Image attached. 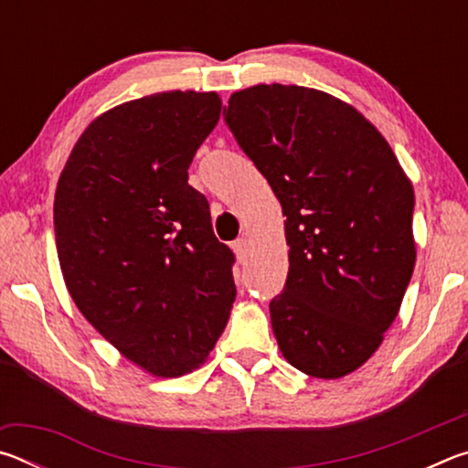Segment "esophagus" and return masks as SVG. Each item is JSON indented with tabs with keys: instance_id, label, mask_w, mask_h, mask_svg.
Returning <instances> with one entry per match:
<instances>
[{
	"instance_id": "obj_1",
	"label": "esophagus",
	"mask_w": 468,
	"mask_h": 468,
	"mask_svg": "<svg viewBox=\"0 0 468 468\" xmlns=\"http://www.w3.org/2000/svg\"><path fill=\"white\" fill-rule=\"evenodd\" d=\"M231 248H233V251H235V256L239 258V260H243L245 256H248V248H250L248 237H239V239H235Z\"/></svg>"
}]
</instances>
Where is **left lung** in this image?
<instances>
[{"label": "left lung", "instance_id": "obj_1", "mask_svg": "<svg viewBox=\"0 0 468 468\" xmlns=\"http://www.w3.org/2000/svg\"><path fill=\"white\" fill-rule=\"evenodd\" d=\"M225 122L287 217V284L271 301L282 357L312 378L351 374L382 345L413 276V184L376 125L328 92L250 86Z\"/></svg>", "mask_w": 468, "mask_h": 468}]
</instances>
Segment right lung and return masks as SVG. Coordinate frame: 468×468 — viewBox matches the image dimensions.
Segmentation results:
<instances>
[{"label": "right lung", "instance_id": "add662e5", "mask_svg": "<svg viewBox=\"0 0 468 468\" xmlns=\"http://www.w3.org/2000/svg\"><path fill=\"white\" fill-rule=\"evenodd\" d=\"M217 92L169 90L105 111L69 153L53 202L63 281L125 359L158 378L208 359L235 301L233 251L187 184Z\"/></svg>", "mask_w": 468, "mask_h": 468}]
</instances>
